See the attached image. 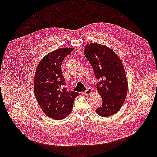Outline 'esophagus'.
I'll return each instance as SVG.
<instances>
[{
	"label": "esophagus",
	"mask_w": 157,
	"mask_h": 157,
	"mask_svg": "<svg viewBox=\"0 0 157 157\" xmlns=\"http://www.w3.org/2000/svg\"><path fill=\"white\" fill-rule=\"evenodd\" d=\"M92 92V89L88 88L86 90L83 91L82 93H83V94H84V95H88L91 94Z\"/></svg>",
	"instance_id": "1"
}]
</instances>
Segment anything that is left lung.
<instances>
[{"label": "left lung", "mask_w": 157, "mask_h": 157, "mask_svg": "<svg viewBox=\"0 0 157 157\" xmlns=\"http://www.w3.org/2000/svg\"><path fill=\"white\" fill-rule=\"evenodd\" d=\"M84 53L100 80L97 89L103 103L96 109L97 113L104 117L115 114L123 105L128 90L121 61L111 48L97 43L86 45Z\"/></svg>", "instance_id": "obj_1"}]
</instances>
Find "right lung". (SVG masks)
<instances>
[{
	"instance_id": "add662e5",
	"label": "right lung",
	"mask_w": 157,
	"mask_h": 157,
	"mask_svg": "<svg viewBox=\"0 0 157 157\" xmlns=\"http://www.w3.org/2000/svg\"><path fill=\"white\" fill-rule=\"evenodd\" d=\"M74 48H63L48 54L40 60L34 78L37 101L45 114L55 120L66 118L73 108L75 98L80 94L67 91L64 87L62 63Z\"/></svg>"
}]
</instances>
